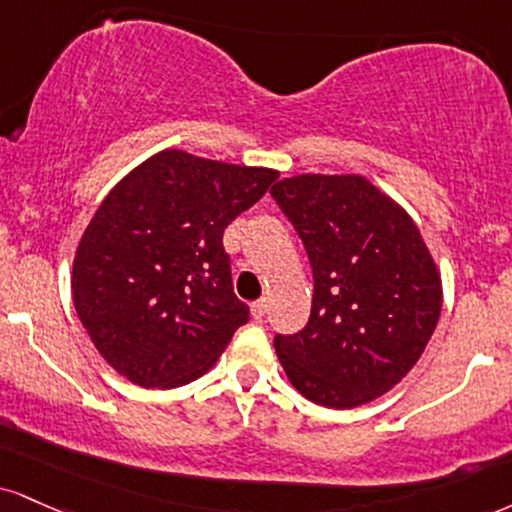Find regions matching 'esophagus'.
Here are the masks:
<instances>
[{
	"label": "esophagus",
	"instance_id": "1",
	"mask_svg": "<svg viewBox=\"0 0 512 512\" xmlns=\"http://www.w3.org/2000/svg\"><path fill=\"white\" fill-rule=\"evenodd\" d=\"M250 307H252V317L262 319L264 315H267V298H260V300H255V303H252Z\"/></svg>",
	"mask_w": 512,
	"mask_h": 512
}]
</instances>
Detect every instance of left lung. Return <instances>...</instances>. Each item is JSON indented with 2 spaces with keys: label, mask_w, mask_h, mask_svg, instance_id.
Listing matches in <instances>:
<instances>
[{
  "label": "left lung",
  "mask_w": 512,
  "mask_h": 512,
  "mask_svg": "<svg viewBox=\"0 0 512 512\" xmlns=\"http://www.w3.org/2000/svg\"><path fill=\"white\" fill-rule=\"evenodd\" d=\"M272 197L315 276L305 329L274 338L288 381L336 410L384 396L420 360L441 315V276L420 229L357 174L283 178Z\"/></svg>",
  "instance_id": "8db88e82"
}]
</instances>
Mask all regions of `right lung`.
Instances as JSON below:
<instances>
[{
	"instance_id": "1",
	"label": "right lung",
	"mask_w": 512,
	"mask_h": 512,
	"mask_svg": "<svg viewBox=\"0 0 512 512\" xmlns=\"http://www.w3.org/2000/svg\"><path fill=\"white\" fill-rule=\"evenodd\" d=\"M279 171L162 150L109 190L73 260V305L116 372L176 389L217 362L250 307L233 293L224 229Z\"/></svg>"
}]
</instances>
